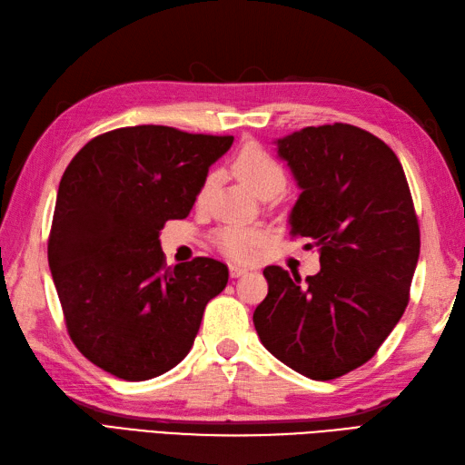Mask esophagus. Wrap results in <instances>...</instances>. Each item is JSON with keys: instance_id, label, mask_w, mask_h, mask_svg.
I'll list each match as a JSON object with an SVG mask.
<instances>
[{"instance_id": "34e87169", "label": "esophagus", "mask_w": 465, "mask_h": 465, "mask_svg": "<svg viewBox=\"0 0 465 465\" xmlns=\"http://www.w3.org/2000/svg\"><path fill=\"white\" fill-rule=\"evenodd\" d=\"M230 275H232L233 279L242 277V275H247V269H245V267H240V265H230Z\"/></svg>"}]
</instances>
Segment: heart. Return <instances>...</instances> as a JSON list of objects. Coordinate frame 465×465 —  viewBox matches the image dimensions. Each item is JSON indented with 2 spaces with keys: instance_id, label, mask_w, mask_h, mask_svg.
<instances>
[{
  "instance_id": "heart-1",
  "label": "heart",
  "mask_w": 465,
  "mask_h": 465,
  "mask_svg": "<svg viewBox=\"0 0 465 465\" xmlns=\"http://www.w3.org/2000/svg\"><path fill=\"white\" fill-rule=\"evenodd\" d=\"M233 173L242 178V181L253 190L257 196L265 193H281L287 184V173L284 166L267 153L257 143H245V145L235 153L232 161ZM212 173L202 181L198 188V204H204L208 200L212 186H213ZM267 232L259 225H230L223 228L218 235V245L222 252L237 261H249L257 249L263 245Z\"/></svg>"
}]
</instances>
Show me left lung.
<instances>
[{
	"mask_svg": "<svg viewBox=\"0 0 465 465\" xmlns=\"http://www.w3.org/2000/svg\"><path fill=\"white\" fill-rule=\"evenodd\" d=\"M302 193L291 233L320 253L312 277L265 267L269 292L253 312L261 343L316 381L371 360L397 326L420 253L402 166L383 141L348 124L304 127L275 141Z\"/></svg>",
	"mask_w": 465,
	"mask_h": 465,
	"instance_id": "obj_1",
	"label": "left lung"
}]
</instances>
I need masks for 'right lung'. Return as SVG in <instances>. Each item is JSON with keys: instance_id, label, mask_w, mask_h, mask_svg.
Wrapping results in <instances>:
<instances>
[{"instance_id": "1", "label": "right lung", "mask_w": 465, "mask_h": 465, "mask_svg": "<svg viewBox=\"0 0 465 465\" xmlns=\"http://www.w3.org/2000/svg\"><path fill=\"white\" fill-rule=\"evenodd\" d=\"M232 143L164 125L122 127L88 141L66 166L49 267L70 338L104 371L147 381L193 348L230 272L210 257L164 267L159 235L188 216Z\"/></svg>"}]
</instances>
